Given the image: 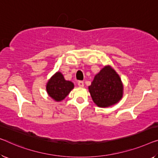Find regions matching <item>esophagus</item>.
<instances>
[{"label":"esophagus","mask_w":158,"mask_h":158,"mask_svg":"<svg viewBox=\"0 0 158 158\" xmlns=\"http://www.w3.org/2000/svg\"><path fill=\"white\" fill-rule=\"evenodd\" d=\"M77 84H78V86L79 87H84V82L82 81H79L78 82H77Z\"/></svg>","instance_id":"esophagus-1"}]
</instances>
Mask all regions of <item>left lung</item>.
Returning a JSON list of instances; mask_svg holds the SVG:
<instances>
[{
  "instance_id": "obj_1",
  "label": "left lung",
  "mask_w": 158,
  "mask_h": 158,
  "mask_svg": "<svg viewBox=\"0 0 158 158\" xmlns=\"http://www.w3.org/2000/svg\"><path fill=\"white\" fill-rule=\"evenodd\" d=\"M89 90L94 102L98 106L105 108L116 104L121 99L123 86L116 71L110 66H105L94 77Z\"/></svg>"
}]
</instances>
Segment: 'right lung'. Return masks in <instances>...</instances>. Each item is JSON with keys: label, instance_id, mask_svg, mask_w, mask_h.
Segmentation results:
<instances>
[{"label": "right lung", "instance_id": "1", "mask_svg": "<svg viewBox=\"0 0 158 158\" xmlns=\"http://www.w3.org/2000/svg\"><path fill=\"white\" fill-rule=\"evenodd\" d=\"M74 84L67 81L62 74L60 72H56L46 85L47 92L50 97L56 102H61L64 99L68 94L74 89Z\"/></svg>", "mask_w": 158, "mask_h": 158}]
</instances>
